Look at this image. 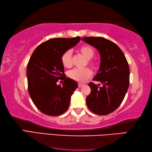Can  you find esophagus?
I'll list each match as a JSON object with an SVG mask.
<instances>
[{
  "instance_id": "esophagus-1",
  "label": "esophagus",
  "mask_w": 152,
  "mask_h": 152,
  "mask_svg": "<svg viewBox=\"0 0 152 152\" xmlns=\"http://www.w3.org/2000/svg\"><path fill=\"white\" fill-rule=\"evenodd\" d=\"M83 86V83H78V86H79V88H81V87Z\"/></svg>"
}]
</instances>
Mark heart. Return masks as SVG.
<instances>
[{
	"label": "heart",
	"mask_w": 152,
	"mask_h": 152,
	"mask_svg": "<svg viewBox=\"0 0 152 152\" xmlns=\"http://www.w3.org/2000/svg\"><path fill=\"white\" fill-rule=\"evenodd\" d=\"M79 51L88 59L87 61L88 64L91 67L96 68L98 66L97 62L91 59L95 54V51L92 47L88 45L82 46L79 48ZM61 62L63 65L66 68H69L72 66V54L71 50H66L62 54ZM91 75H92V71L88 67L83 69L75 68L69 71L67 73L69 78L78 82L86 81L87 79L90 77Z\"/></svg>",
	"instance_id": "b5f03b06"
}]
</instances>
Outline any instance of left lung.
<instances>
[{
	"label": "left lung",
	"instance_id": "8db88e82",
	"mask_svg": "<svg viewBox=\"0 0 152 152\" xmlns=\"http://www.w3.org/2000/svg\"><path fill=\"white\" fill-rule=\"evenodd\" d=\"M82 40L99 51L100 65L93 80L88 86L91 92L86 98L89 110L98 115H106L121 105L129 85L130 71L125 56L121 48L110 40L101 37H85Z\"/></svg>",
	"mask_w": 152,
	"mask_h": 152
}]
</instances>
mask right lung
Instances as JSON below:
<instances>
[{"label":"right lung","mask_w":152,"mask_h":152,"mask_svg":"<svg viewBox=\"0 0 152 152\" xmlns=\"http://www.w3.org/2000/svg\"><path fill=\"white\" fill-rule=\"evenodd\" d=\"M80 39V37L48 39L39 44L31 54L27 66L28 91L35 106L46 115L63 114L78 88L75 81L64 75L61 56ZM59 80L62 85L57 84Z\"/></svg>","instance_id":"add662e5"}]
</instances>
